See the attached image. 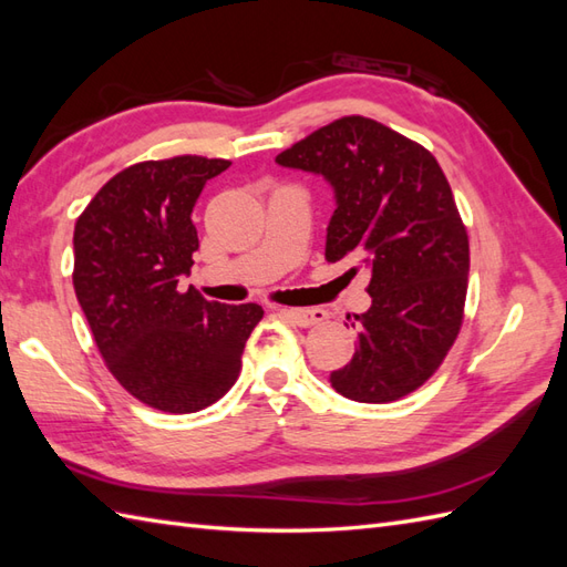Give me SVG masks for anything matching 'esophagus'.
I'll return each instance as SVG.
<instances>
[{
  "label": "esophagus",
  "instance_id": "34e87169",
  "mask_svg": "<svg viewBox=\"0 0 567 567\" xmlns=\"http://www.w3.org/2000/svg\"><path fill=\"white\" fill-rule=\"evenodd\" d=\"M281 315L298 327H315L327 320V310L322 308H284Z\"/></svg>",
  "mask_w": 567,
  "mask_h": 567
}]
</instances>
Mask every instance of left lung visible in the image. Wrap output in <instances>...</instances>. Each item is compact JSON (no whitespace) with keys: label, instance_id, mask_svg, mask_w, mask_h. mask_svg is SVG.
I'll list each match as a JSON object with an SVG mask.
<instances>
[{"label":"left lung","instance_id":"left-lung-1","mask_svg":"<svg viewBox=\"0 0 567 567\" xmlns=\"http://www.w3.org/2000/svg\"><path fill=\"white\" fill-rule=\"evenodd\" d=\"M334 192L327 261L353 259L372 298L349 365L329 375L353 402L388 404L419 390L460 334L468 238L433 154L384 124L341 117L276 156Z\"/></svg>","mask_w":567,"mask_h":567}]
</instances>
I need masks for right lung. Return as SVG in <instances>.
<instances>
[{"label":"right lung","instance_id":"right-lung-1","mask_svg":"<svg viewBox=\"0 0 567 567\" xmlns=\"http://www.w3.org/2000/svg\"><path fill=\"white\" fill-rule=\"evenodd\" d=\"M224 158L136 163L91 199L74 228V291L95 347L140 402L195 413L218 402L240 372L261 306H224L179 291L199 250L192 209Z\"/></svg>","mask_w":567,"mask_h":567}]
</instances>
